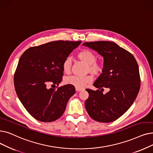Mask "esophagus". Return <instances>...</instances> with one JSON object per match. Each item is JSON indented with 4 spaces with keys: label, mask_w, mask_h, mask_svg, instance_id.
<instances>
[{
    "label": "esophagus",
    "mask_w": 153,
    "mask_h": 153,
    "mask_svg": "<svg viewBox=\"0 0 153 153\" xmlns=\"http://www.w3.org/2000/svg\"><path fill=\"white\" fill-rule=\"evenodd\" d=\"M76 91L79 92V91H82V89H80V88H76Z\"/></svg>",
    "instance_id": "esophagus-1"
}]
</instances>
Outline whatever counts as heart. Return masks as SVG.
I'll return each instance as SVG.
<instances>
[{
    "label": "heart",
    "instance_id": "b5f03b06",
    "mask_svg": "<svg viewBox=\"0 0 153 153\" xmlns=\"http://www.w3.org/2000/svg\"><path fill=\"white\" fill-rule=\"evenodd\" d=\"M77 57L79 60L87 65V68H85V71L87 72H89L96 76H99L102 73L104 66L101 62L96 61L97 56L93 52L88 49H84L78 53ZM71 65L72 62L71 58H65L62 64V71L65 74H69L71 69ZM92 76L91 75L81 77L74 76L66 77L64 82L66 84L74 86L76 88L81 89L87 84L92 82Z\"/></svg>",
    "mask_w": 153,
    "mask_h": 153
}]
</instances>
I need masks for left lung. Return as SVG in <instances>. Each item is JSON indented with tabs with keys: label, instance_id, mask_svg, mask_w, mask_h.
Segmentation results:
<instances>
[{
	"label": "left lung",
	"instance_id": "1",
	"mask_svg": "<svg viewBox=\"0 0 153 153\" xmlns=\"http://www.w3.org/2000/svg\"><path fill=\"white\" fill-rule=\"evenodd\" d=\"M83 45L104 57V71L94 83L98 89H85L89 93L85 109L97 122L114 121L129 109L139 93L141 78L137 61L131 53L112 42H90ZM104 87L110 89L105 95L102 93Z\"/></svg>",
	"mask_w": 153,
	"mask_h": 153
}]
</instances>
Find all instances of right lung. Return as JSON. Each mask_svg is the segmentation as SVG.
<instances>
[{
  "label": "right lung",
  "mask_w": 153,
  "mask_h": 153,
  "mask_svg": "<svg viewBox=\"0 0 153 153\" xmlns=\"http://www.w3.org/2000/svg\"><path fill=\"white\" fill-rule=\"evenodd\" d=\"M81 43L51 42L29 48L20 58L14 77L15 89L24 107L37 120L44 123L57 120L75 94L73 85L55 87L62 80L64 59Z\"/></svg>",
  "instance_id": "obj_1"
}]
</instances>
